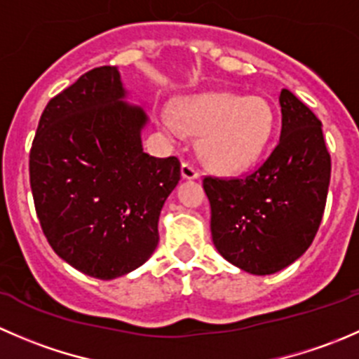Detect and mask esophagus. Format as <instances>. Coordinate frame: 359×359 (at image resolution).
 I'll return each mask as SVG.
<instances>
[{"label": "esophagus", "instance_id": "obj_1", "mask_svg": "<svg viewBox=\"0 0 359 359\" xmlns=\"http://www.w3.org/2000/svg\"><path fill=\"white\" fill-rule=\"evenodd\" d=\"M200 170L193 165L191 161H184L182 163V177L184 179H200Z\"/></svg>", "mask_w": 359, "mask_h": 359}]
</instances>
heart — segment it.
Masks as SVG:
<instances>
[{"mask_svg": "<svg viewBox=\"0 0 359 359\" xmlns=\"http://www.w3.org/2000/svg\"><path fill=\"white\" fill-rule=\"evenodd\" d=\"M170 133L180 128L201 139V156L208 166L224 173L247 168L262 153L273 133L274 111L257 95L206 93L180 100L177 118L170 111L159 114Z\"/></svg>", "mask_w": 359, "mask_h": 359, "instance_id": "b5f03b06", "label": "heart"}]
</instances>
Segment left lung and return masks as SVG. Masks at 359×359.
<instances>
[{"label": "left lung", "mask_w": 359, "mask_h": 359, "mask_svg": "<svg viewBox=\"0 0 359 359\" xmlns=\"http://www.w3.org/2000/svg\"><path fill=\"white\" fill-rule=\"evenodd\" d=\"M280 140L259 168L203 179L213 245L231 264L259 276L290 266L311 247L330 184L321 121L290 90L280 92Z\"/></svg>", "instance_id": "1"}]
</instances>
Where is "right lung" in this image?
<instances>
[{
  "label": "right lung",
  "instance_id": "obj_1",
  "mask_svg": "<svg viewBox=\"0 0 359 359\" xmlns=\"http://www.w3.org/2000/svg\"><path fill=\"white\" fill-rule=\"evenodd\" d=\"M118 69L95 67L46 104L29 153L36 215L69 266L112 280L158 247V219L179 158L144 153L147 116L123 102Z\"/></svg>",
  "mask_w": 359,
  "mask_h": 359
}]
</instances>
